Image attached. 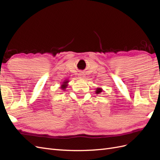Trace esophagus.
I'll return each mask as SVG.
<instances>
[{"label": "esophagus", "instance_id": "34e87169", "mask_svg": "<svg viewBox=\"0 0 160 160\" xmlns=\"http://www.w3.org/2000/svg\"><path fill=\"white\" fill-rule=\"evenodd\" d=\"M79 76L80 77H83L84 75H83V74H82V73H79Z\"/></svg>", "mask_w": 160, "mask_h": 160}]
</instances>
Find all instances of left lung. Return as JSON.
<instances>
[{
  "instance_id": "obj_1",
  "label": "left lung",
  "mask_w": 160,
  "mask_h": 160,
  "mask_svg": "<svg viewBox=\"0 0 160 160\" xmlns=\"http://www.w3.org/2000/svg\"><path fill=\"white\" fill-rule=\"evenodd\" d=\"M102 92V90L101 89V88H97V91H96V93L98 94V93H100V92Z\"/></svg>"
}]
</instances>
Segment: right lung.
I'll return each mask as SVG.
<instances>
[{
	"label": "right lung",
	"mask_w": 160,
	"mask_h": 160,
	"mask_svg": "<svg viewBox=\"0 0 160 160\" xmlns=\"http://www.w3.org/2000/svg\"><path fill=\"white\" fill-rule=\"evenodd\" d=\"M67 82H68V81H66L65 83H63L64 84H63L61 88H62V90H65V88H66V86H67V85H66V83H67Z\"/></svg>",
	"instance_id": "obj_1"
}]
</instances>
